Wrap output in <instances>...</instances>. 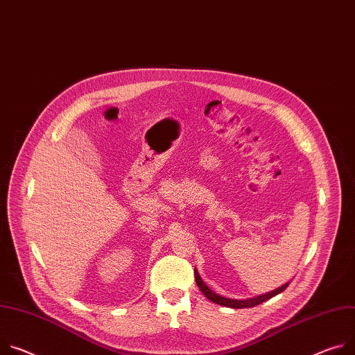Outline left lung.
Wrapping results in <instances>:
<instances>
[{
	"instance_id": "obj_1",
	"label": "left lung",
	"mask_w": 355,
	"mask_h": 355,
	"mask_svg": "<svg viewBox=\"0 0 355 355\" xmlns=\"http://www.w3.org/2000/svg\"><path fill=\"white\" fill-rule=\"evenodd\" d=\"M194 275H196V282H197L200 290H201V292L204 293V296H205L208 300H211V302H214V303H216V304L225 306V307H231V309L254 307V306H257V304H261V303H263V302H266V300L275 297L276 295L282 293L283 290L290 284V283H286V284H283L282 287L273 290V292H270V293H266V295H262V296H257V297H253V299H249V300H234V299H227V297H222V296L214 293L212 290L202 282V279L200 277L197 269H194Z\"/></svg>"
}]
</instances>
